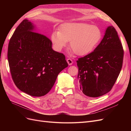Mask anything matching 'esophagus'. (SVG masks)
I'll return each instance as SVG.
<instances>
[{"label":"esophagus","instance_id":"34e87169","mask_svg":"<svg viewBox=\"0 0 131 131\" xmlns=\"http://www.w3.org/2000/svg\"><path fill=\"white\" fill-rule=\"evenodd\" d=\"M67 63H68V64H69V66L72 65V64L73 63V61H72V59H71L70 58H68V59H67Z\"/></svg>","mask_w":131,"mask_h":131}]
</instances>
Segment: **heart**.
<instances>
[{
  "mask_svg": "<svg viewBox=\"0 0 131 131\" xmlns=\"http://www.w3.org/2000/svg\"><path fill=\"white\" fill-rule=\"evenodd\" d=\"M102 34L100 28L85 23H68L53 31L51 40L58 50H61L70 41V50L78 56H84L98 45Z\"/></svg>",
  "mask_w": 131,
  "mask_h": 131,
  "instance_id": "b5f03b06",
  "label": "heart"
}]
</instances>
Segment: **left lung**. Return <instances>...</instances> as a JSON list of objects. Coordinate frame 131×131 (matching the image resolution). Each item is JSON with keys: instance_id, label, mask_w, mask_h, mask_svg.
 Returning <instances> with one entry per match:
<instances>
[{"instance_id": "8db88e82", "label": "left lung", "mask_w": 131, "mask_h": 131, "mask_svg": "<svg viewBox=\"0 0 131 131\" xmlns=\"http://www.w3.org/2000/svg\"><path fill=\"white\" fill-rule=\"evenodd\" d=\"M123 58L124 49L117 31L109 26L94 51L77 61L78 78L83 93L98 97L109 92L121 72Z\"/></svg>"}]
</instances>
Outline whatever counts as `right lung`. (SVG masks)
<instances>
[{
    "label": "right lung",
    "mask_w": 131,
    "mask_h": 131,
    "mask_svg": "<svg viewBox=\"0 0 131 131\" xmlns=\"http://www.w3.org/2000/svg\"><path fill=\"white\" fill-rule=\"evenodd\" d=\"M34 26L24 19L15 30L7 51L12 78L17 88L34 97L46 94L58 74L68 67L63 53L52 49V41L34 32Z\"/></svg>",
    "instance_id": "add662e5"
}]
</instances>
